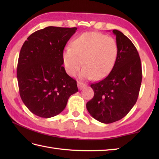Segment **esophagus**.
I'll return each mask as SVG.
<instances>
[{
	"label": "esophagus",
	"mask_w": 159,
	"mask_h": 159,
	"mask_svg": "<svg viewBox=\"0 0 159 159\" xmlns=\"http://www.w3.org/2000/svg\"><path fill=\"white\" fill-rule=\"evenodd\" d=\"M77 85H78V87H79V89L80 90H81L83 88H84V87H85L87 86L86 84L81 83V82H78Z\"/></svg>",
	"instance_id": "1"
}]
</instances>
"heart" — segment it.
I'll list each match as a JSON object with an SVG mask.
<instances>
[{
	"label": "heart",
	"mask_w": 159,
	"mask_h": 159,
	"mask_svg": "<svg viewBox=\"0 0 159 159\" xmlns=\"http://www.w3.org/2000/svg\"><path fill=\"white\" fill-rule=\"evenodd\" d=\"M119 47L112 37L97 32L84 33L74 40L72 47L64 48L62 59L67 74L75 76L83 67L80 78L101 80L106 78L116 65Z\"/></svg>",
	"instance_id": "obj_1"
}]
</instances>
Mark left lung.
I'll return each instance as SVG.
<instances>
[{
    "label": "left lung",
    "mask_w": 159,
    "mask_h": 159,
    "mask_svg": "<svg viewBox=\"0 0 159 159\" xmlns=\"http://www.w3.org/2000/svg\"><path fill=\"white\" fill-rule=\"evenodd\" d=\"M119 53L113 70L105 79L92 84L94 96L87 102L88 112L94 119L110 124L126 116L139 96L142 70L137 48L122 33L113 30Z\"/></svg>",
    "instance_id": "8db88e82"
}]
</instances>
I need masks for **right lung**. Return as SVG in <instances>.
<instances>
[{
  "instance_id": "add662e5",
  "label": "right lung",
  "mask_w": 159,
  "mask_h": 159,
  "mask_svg": "<svg viewBox=\"0 0 159 159\" xmlns=\"http://www.w3.org/2000/svg\"><path fill=\"white\" fill-rule=\"evenodd\" d=\"M77 28L48 26L30 35L20 50L17 67L20 95L33 114L49 118L62 112L76 80L66 72L62 53Z\"/></svg>"
}]
</instances>
